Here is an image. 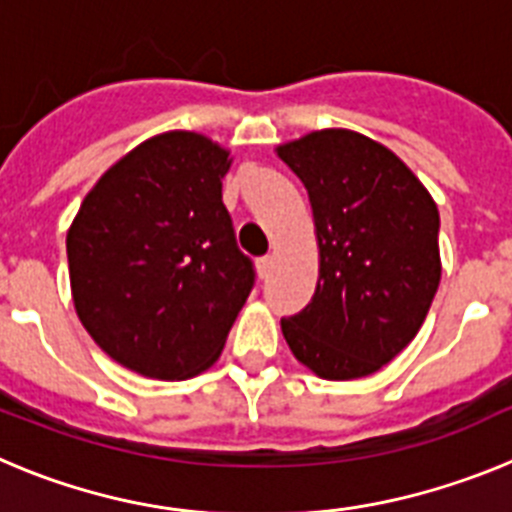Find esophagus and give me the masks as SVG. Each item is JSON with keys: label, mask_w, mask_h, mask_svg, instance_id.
I'll use <instances>...</instances> for the list:
<instances>
[{"label": "esophagus", "mask_w": 512, "mask_h": 512, "mask_svg": "<svg viewBox=\"0 0 512 512\" xmlns=\"http://www.w3.org/2000/svg\"><path fill=\"white\" fill-rule=\"evenodd\" d=\"M271 269H274V259H271V256H261V259L256 261V271H259L261 279H269Z\"/></svg>", "instance_id": "esophagus-1"}]
</instances>
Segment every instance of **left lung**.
<instances>
[{
  "label": "left lung",
  "mask_w": 512,
  "mask_h": 512,
  "mask_svg": "<svg viewBox=\"0 0 512 512\" xmlns=\"http://www.w3.org/2000/svg\"><path fill=\"white\" fill-rule=\"evenodd\" d=\"M315 217L320 277L310 305L282 318L292 354L323 379L369 377L415 338L441 282L438 207L413 171L351 130L279 148Z\"/></svg>",
  "instance_id": "obj_1"
}]
</instances>
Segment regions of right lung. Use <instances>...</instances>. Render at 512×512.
<instances>
[{
  "label": "right lung",
  "mask_w": 512,
  "mask_h": 512,
  "mask_svg": "<svg viewBox=\"0 0 512 512\" xmlns=\"http://www.w3.org/2000/svg\"><path fill=\"white\" fill-rule=\"evenodd\" d=\"M228 153L164 133L120 158L66 235L79 320L104 354L153 379L215 364L256 284L220 179Z\"/></svg>",
  "instance_id": "right-lung-1"
}]
</instances>
